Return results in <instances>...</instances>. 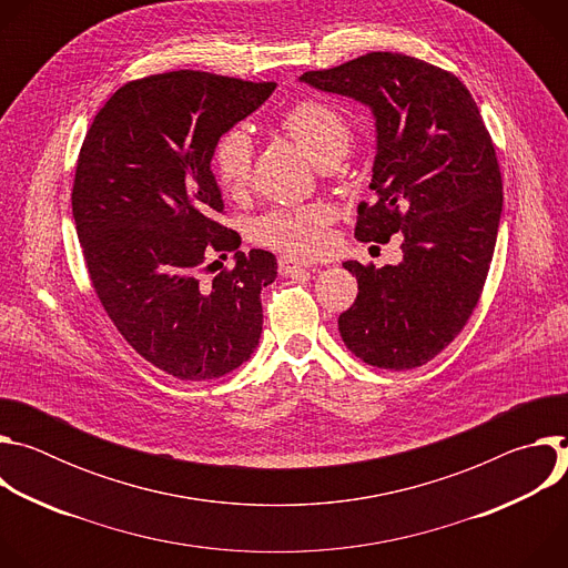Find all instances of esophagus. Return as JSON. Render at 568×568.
I'll list each match as a JSON object with an SVG mask.
<instances>
[{
	"mask_svg": "<svg viewBox=\"0 0 568 568\" xmlns=\"http://www.w3.org/2000/svg\"><path fill=\"white\" fill-rule=\"evenodd\" d=\"M305 267H312V265H307V263H303L298 258H292V256H281L278 258V272L283 276H290V274H294L298 270H305Z\"/></svg>",
	"mask_w": 568,
	"mask_h": 568,
	"instance_id": "34e87169",
	"label": "esophagus"
}]
</instances>
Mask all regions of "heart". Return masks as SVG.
<instances>
[{"instance_id": "heart-1", "label": "heart", "mask_w": 568, "mask_h": 568, "mask_svg": "<svg viewBox=\"0 0 568 568\" xmlns=\"http://www.w3.org/2000/svg\"><path fill=\"white\" fill-rule=\"evenodd\" d=\"M283 130L310 154L316 164L342 159L351 145L346 119L321 101H303L281 119ZM254 145L247 130L233 128L220 136L213 150V171L226 193H240L250 182ZM337 211L328 202H314L294 209H272L256 217L252 235L261 245L294 256H316L326 250L331 224Z\"/></svg>"}]
</instances>
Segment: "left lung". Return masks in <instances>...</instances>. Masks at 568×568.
<instances>
[{
	"label": "left lung",
	"mask_w": 568,
	"mask_h": 568,
	"mask_svg": "<svg viewBox=\"0 0 568 568\" xmlns=\"http://www.w3.org/2000/svg\"><path fill=\"white\" fill-rule=\"evenodd\" d=\"M301 83L366 105L375 119V202L359 204L355 237L402 233V261H346L357 298L339 314L362 362L407 371L434 359L467 323L488 276L504 209L493 139L460 80L425 60L373 51Z\"/></svg>",
	"instance_id": "obj_1"
}]
</instances>
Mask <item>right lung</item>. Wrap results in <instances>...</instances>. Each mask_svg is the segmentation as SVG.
Wrapping results in <instances>:
<instances>
[{
    "label": "right lung",
    "mask_w": 568,
    "mask_h": 568,
    "mask_svg": "<svg viewBox=\"0 0 568 568\" xmlns=\"http://www.w3.org/2000/svg\"><path fill=\"white\" fill-rule=\"evenodd\" d=\"M274 90L189 69L141 78L112 94L80 148L71 209L92 285L123 339L178 379L222 377L258 346L261 292L278 265L237 252L240 235L217 222L211 161ZM213 253H233L234 270L204 282Z\"/></svg>",
    "instance_id": "right-lung-1"
}]
</instances>
